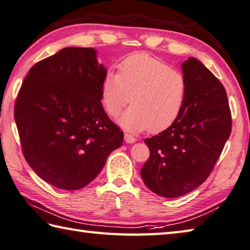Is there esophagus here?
<instances>
[{
  "instance_id": "1",
  "label": "esophagus",
  "mask_w": 250,
  "mask_h": 250,
  "mask_svg": "<svg viewBox=\"0 0 250 250\" xmlns=\"http://www.w3.org/2000/svg\"><path fill=\"white\" fill-rule=\"evenodd\" d=\"M124 141L127 144H134L135 142H136V138L132 136V135H129V134H125L124 135Z\"/></svg>"
}]
</instances>
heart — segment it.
<instances>
[{"label": "heart", "mask_w": 250, "mask_h": 250, "mask_svg": "<svg viewBox=\"0 0 250 250\" xmlns=\"http://www.w3.org/2000/svg\"><path fill=\"white\" fill-rule=\"evenodd\" d=\"M188 93L183 73L147 54L129 56L118 65V74L105 73L101 83V100L109 116L132 133L149 128L158 133L172 125L185 106Z\"/></svg>", "instance_id": "1"}]
</instances>
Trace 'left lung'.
Returning <instances> with one entry per match:
<instances>
[{
	"instance_id": "left-lung-1",
	"label": "left lung",
	"mask_w": 250,
	"mask_h": 250,
	"mask_svg": "<svg viewBox=\"0 0 250 250\" xmlns=\"http://www.w3.org/2000/svg\"><path fill=\"white\" fill-rule=\"evenodd\" d=\"M181 68L188 84L185 106L172 125L145 139L150 156L141 170L148 189L164 198H178L202 185L231 132L222 83L193 57Z\"/></svg>"
}]
</instances>
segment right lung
Masks as SVG:
<instances>
[{"instance_id": "1", "label": "right lung", "mask_w": 250, "mask_h": 250, "mask_svg": "<svg viewBox=\"0 0 250 250\" xmlns=\"http://www.w3.org/2000/svg\"><path fill=\"white\" fill-rule=\"evenodd\" d=\"M106 68L94 48L67 47L24 79L14 117L23 154L42 180L79 190L94 180L124 134L101 102Z\"/></svg>"}]
</instances>
